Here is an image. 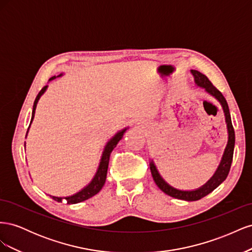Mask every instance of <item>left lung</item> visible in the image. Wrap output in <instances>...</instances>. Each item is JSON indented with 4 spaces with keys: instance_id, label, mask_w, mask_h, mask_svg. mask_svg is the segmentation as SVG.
<instances>
[{
    "instance_id": "left-lung-1",
    "label": "left lung",
    "mask_w": 252,
    "mask_h": 252,
    "mask_svg": "<svg viewBox=\"0 0 252 252\" xmlns=\"http://www.w3.org/2000/svg\"><path fill=\"white\" fill-rule=\"evenodd\" d=\"M190 72H191V74L193 75L195 85L197 87L203 88L206 94H208L212 97H215L216 100L220 103V105L222 106V109H223L224 116H225V123H226V127H227L228 141L226 144V147L224 149V154L222 156V158H220V162L212 177L207 182H206L204 185H202L201 187L196 188V189H192V190H182V189L174 188L173 186L169 185L168 183H167L162 178V175L159 174L157 166L154 162V159H151V158L149 159V167H150L152 178H154L157 186L161 189L164 193L174 197V199L192 202V201L200 200L205 195L209 194L226 180L228 173H229L230 166L232 163L235 136H234V130H233L232 123H231L229 108H228V104L225 100V97L223 96V94H220V91L212 85L211 82L207 79V77H206L205 74L201 73L197 70H193V69L190 70Z\"/></svg>"
}]
</instances>
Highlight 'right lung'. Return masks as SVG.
Segmentation results:
<instances>
[{"label": "right lung", "instance_id": "1", "mask_svg": "<svg viewBox=\"0 0 252 252\" xmlns=\"http://www.w3.org/2000/svg\"><path fill=\"white\" fill-rule=\"evenodd\" d=\"M64 73H60L59 75H55V77H52L49 79V82H51L52 80H55L57 78H61L62 77ZM48 88V85L45 86L40 93L39 94L36 95L35 97V101L33 103V108H32V121H30V124H29V127L27 129V133H26V138H27V134H28V131H29V128H30V125H32V121L34 119V113H35V108H36V105H37V102H39V100L41 98V96L45 94V91L47 90ZM129 127H125L124 129H122V130L118 131L116 134H114L112 138L106 143L105 147H104V150L102 152V157H101V159H100V163H98V166H97V169L94 175L93 180H91L88 184L82 188L80 191H78L77 193H74L72 195H69V196H56V195H50L49 196L51 197V199H53L57 202H61L62 203L63 201H65L67 204H77V203H80V202H83V201H86L88 199H90V197H93L94 195H95L100 190L103 188L105 182H106V177H107V170H108V164H109V158H110V154L112 152V150L116 148L117 144L122 140V138H123L124 133L126 132V130ZM25 146H26V143H25Z\"/></svg>", "mask_w": 252, "mask_h": 252}]
</instances>
